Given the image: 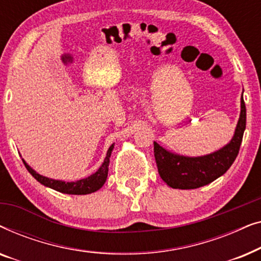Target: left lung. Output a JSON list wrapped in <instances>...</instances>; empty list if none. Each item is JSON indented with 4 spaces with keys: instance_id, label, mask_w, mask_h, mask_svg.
Masks as SVG:
<instances>
[{
    "instance_id": "8db88e82",
    "label": "left lung",
    "mask_w": 261,
    "mask_h": 261,
    "mask_svg": "<svg viewBox=\"0 0 261 261\" xmlns=\"http://www.w3.org/2000/svg\"><path fill=\"white\" fill-rule=\"evenodd\" d=\"M246 128V106L241 98V113L235 134L223 148L204 156L189 158L173 154L154 142V158L162 179L173 189H197L217 179L231 166L240 149Z\"/></svg>"
}]
</instances>
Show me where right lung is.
Masks as SVG:
<instances>
[{
  "label": "right lung",
  "instance_id": "right-lung-1",
  "mask_svg": "<svg viewBox=\"0 0 261 261\" xmlns=\"http://www.w3.org/2000/svg\"><path fill=\"white\" fill-rule=\"evenodd\" d=\"M113 148H114V145L110 146L108 152H107L105 163L102 164V166L99 167L94 174H91V176L88 178H84V179H81L77 181H70V183H65V181H62V180L49 179L47 177L40 176V174L35 172L33 169H31L24 160H22V162L24 164V166H26V169L28 170V172H30L32 176L39 181V183L45 185V187L52 188L57 191L63 192V194L88 195V194H91V192L97 191L98 189H101L103 187V184L106 183L107 176H108V170H109V158H110V154H112Z\"/></svg>",
  "mask_w": 261,
  "mask_h": 261
}]
</instances>
